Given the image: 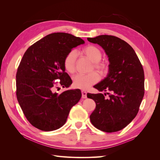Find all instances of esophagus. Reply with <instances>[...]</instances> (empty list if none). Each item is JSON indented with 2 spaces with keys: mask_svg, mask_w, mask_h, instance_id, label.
Segmentation results:
<instances>
[{
  "mask_svg": "<svg viewBox=\"0 0 160 160\" xmlns=\"http://www.w3.org/2000/svg\"><path fill=\"white\" fill-rule=\"evenodd\" d=\"M81 93H82V98H83V99L87 98V92L85 91L82 90Z\"/></svg>",
  "mask_w": 160,
  "mask_h": 160,
  "instance_id": "esophagus-1",
  "label": "esophagus"
}]
</instances>
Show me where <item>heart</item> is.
<instances>
[{"mask_svg": "<svg viewBox=\"0 0 160 160\" xmlns=\"http://www.w3.org/2000/svg\"><path fill=\"white\" fill-rule=\"evenodd\" d=\"M81 53L93 62L91 70L95 69L100 73H105L108 71L109 64L106 61H101L103 52L96 45H89L81 49ZM77 53L75 51H71L67 53L63 61V66L65 71L69 73H73L76 70ZM99 76L95 71L88 74H77L72 78L73 86L76 88L87 89L91 86L98 83Z\"/></svg>", "mask_w": 160, "mask_h": 160, "instance_id": "obj_1", "label": "heart"}]
</instances>
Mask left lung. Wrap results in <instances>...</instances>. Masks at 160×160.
Wrapping results in <instances>:
<instances>
[{"mask_svg":"<svg viewBox=\"0 0 160 160\" xmlns=\"http://www.w3.org/2000/svg\"><path fill=\"white\" fill-rule=\"evenodd\" d=\"M99 45L109 57V72L106 78L94 88L107 91L88 93L95 101L96 108L90 115L93 126L112 133L123 129L137 115L144 95V71L136 53L128 42L112 35L88 38Z\"/></svg>","mask_w":160,"mask_h":160,"instance_id":"8db88e82","label":"left lung"}]
</instances>
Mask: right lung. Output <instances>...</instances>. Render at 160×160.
<instances>
[{
    "label": "right lung",
    "instance_id": "right-lung-1",
    "mask_svg": "<svg viewBox=\"0 0 160 160\" xmlns=\"http://www.w3.org/2000/svg\"><path fill=\"white\" fill-rule=\"evenodd\" d=\"M85 41L69 33L49 34L37 41L24 54L16 75V95L22 112L35 128L56 130L63 125L72 106L81 98L79 89L53 93L55 80L62 88L72 83L65 72L67 53Z\"/></svg>",
    "mask_w": 160,
    "mask_h": 160
}]
</instances>
